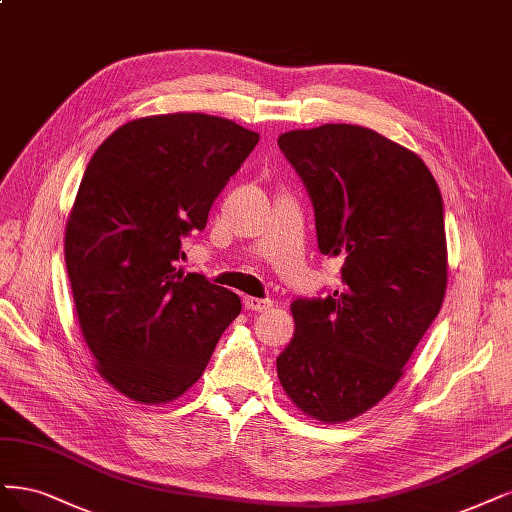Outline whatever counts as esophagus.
<instances>
[{"instance_id": "1", "label": "esophagus", "mask_w": 512, "mask_h": 512, "mask_svg": "<svg viewBox=\"0 0 512 512\" xmlns=\"http://www.w3.org/2000/svg\"><path fill=\"white\" fill-rule=\"evenodd\" d=\"M243 305L248 311H267L273 303L269 301V298H256V296H245L243 298Z\"/></svg>"}]
</instances>
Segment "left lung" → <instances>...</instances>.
<instances>
[{
  "label": "left lung",
  "instance_id": "1",
  "mask_svg": "<svg viewBox=\"0 0 512 512\" xmlns=\"http://www.w3.org/2000/svg\"><path fill=\"white\" fill-rule=\"evenodd\" d=\"M315 211L317 248L343 258V288L292 303L277 358L290 400L322 424L392 392L443 305V197L421 158L373 129L322 125L279 135Z\"/></svg>",
  "mask_w": 512,
  "mask_h": 512
}]
</instances>
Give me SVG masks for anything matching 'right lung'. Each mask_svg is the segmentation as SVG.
<instances>
[{
    "mask_svg": "<svg viewBox=\"0 0 512 512\" xmlns=\"http://www.w3.org/2000/svg\"><path fill=\"white\" fill-rule=\"evenodd\" d=\"M260 135L195 112L137 118L97 148L65 228V264L99 375L142 404L197 383L239 296L178 269L182 237Z\"/></svg>",
    "mask_w": 512,
    "mask_h": 512,
    "instance_id": "obj_1",
    "label": "right lung"
}]
</instances>
